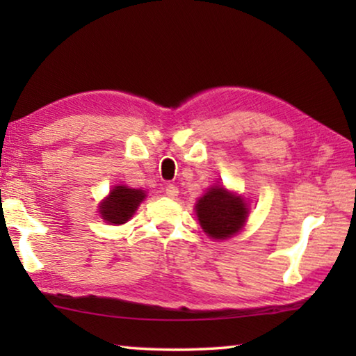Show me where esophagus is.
Here are the masks:
<instances>
[{
    "instance_id": "esophagus-1",
    "label": "esophagus",
    "mask_w": 356,
    "mask_h": 356,
    "mask_svg": "<svg viewBox=\"0 0 356 356\" xmlns=\"http://www.w3.org/2000/svg\"><path fill=\"white\" fill-rule=\"evenodd\" d=\"M165 193H166L168 197H176L179 195V188H177L176 185L170 184V185L165 186Z\"/></svg>"
}]
</instances>
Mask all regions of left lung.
Instances as JSON below:
<instances>
[{
  "label": "left lung",
  "mask_w": 356,
  "mask_h": 356,
  "mask_svg": "<svg viewBox=\"0 0 356 356\" xmlns=\"http://www.w3.org/2000/svg\"><path fill=\"white\" fill-rule=\"evenodd\" d=\"M196 215L204 232L212 238L225 240L243 227L248 209L242 197L234 196L222 186H213L197 201Z\"/></svg>",
  "instance_id": "left-lung-1"
}]
</instances>
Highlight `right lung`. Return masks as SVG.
<instances>
[{"instance_id": "obj_1", "label": "right lung", "mask_w": 356, "mask_h": 356, "mask_svg": "<svg viewBox=\"0 0 356 356\" xmlns=\"http://www.w3.org/2000/svg\"><path fill=\"white\" fill-rule=\"evenodd\" d=\"M144 191L127 188V186H116L113 188L110 196L100 204V215L102 218L113 225H124L129 221L135 210L144 200Z\"/></svg>"}]
</instances>
